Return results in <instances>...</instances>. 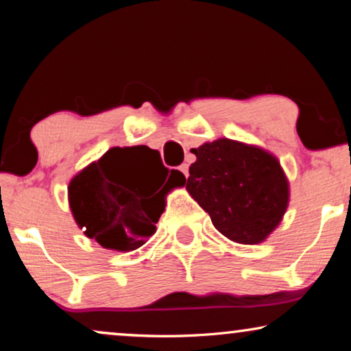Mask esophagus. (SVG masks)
Wrapping results in <instances>:
<instances>
[{
    "mask_svg": "<svg viewBox=\"0 0 351 351\" xmlns=\"http://www.w3.org/2000/svg\"><path fill=\"white\" fill-rule=\"evenodd\" d=\"M177 169H179L182 174H184L185 179H186V177H189V166H186V165H180L179 167H177Z\"/></svg>",
    "mask_w": 351,
    "mask_h": 351,
    "instance_id": "esophagus-1",
    "label": "esophagus"
}]
</instances>
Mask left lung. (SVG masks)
Wrapping results in <instances>:
<instances>
[{
  "label": "left lung",
  "mask_w": 351,
  "mask_h": 351,
  "mask_svg": "<svg viewBox=\"0 0 351 351\" xmlns=\"http://www.w3.org/2000/svg\"><path fill=\"white\" fill-rule=\"evenodd\" d=\"M186 190L223 237L239 244L267 239L289 203V184L271 153L219 138L191 150Z\"/></svg>",
  "instance_id": "8db88e82"
}]
</instances>
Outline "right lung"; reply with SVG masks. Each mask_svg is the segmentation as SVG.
Masks as SVG:
<instances>
[{
  "instance_id": "1",
  "label": "right lung",
  "mask_w": 351,
  "mask_h": 351,
  "mask_svg": "<svg viewBox=\"0 0 351 351\" xmlns=\"http://www.w3.org/2000/svg\"><path fill=\"white\" fill-rule=\"evenodd\" d=\"M153 155L147 147L110 148L71 179L70 209L86 237L105 249L129 252L156 232L166 193L184 186L185 177L172 169L166 184V179L160 184L153 179V166L143 162ZM162 169L167 177L169 169Z\"/></svg>"
}]
</instances>
